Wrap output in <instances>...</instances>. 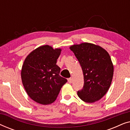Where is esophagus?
Returning a JSON list of instances; mask_svg holds the SVG:
<instances>
[{"instance_id":"esophagus-1","label":"esophagus","mask_w":130,"mask_h":130,"mask_svg":"<svg viewBox=\"0 0 130 130\" xmlns=\"http://www.w3.org/2000/svg\"><path fill=\"white\" fill-rule=\"evenodd\" d=\"M68 82L69 83H72L73 82V79H72V78H69V79H68Z\"/></svg>"}]
</instances>
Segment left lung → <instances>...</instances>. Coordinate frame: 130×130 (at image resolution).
<instances>
[{
  "mask_svg": "<svg viewBox=\"0 0 130 130\" xmlns=\"http://www.w3.org/2000/svg\"><path fill=\"white\" fill-rule=\"evenodd\" d=\"M70 49L79 61L84 77L78 96L88 103L99 101L106 93L112 80L113 66L109 54L100 46L88 42L74 44Z\"/></svg>",
  "mask_w": 130,
  "mask_h": 130,
  "instance_id": "1",
  "label": "left lung"
}]
</instances>
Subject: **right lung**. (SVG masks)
<instances>
[{"instance_id": "right-lung-1", "label": "right lung", "mask_w": 130, "mask_h": 130, "mask_svg": "<svg viewBox=\"0 0 130 130\" xmlns=\"http://www.w3.org/2000/svg\"><path fill=\"white\" fill-rule=\"evenodd\" d=\"M61 49L41 46L26 57L21 70V79L26 93L38 104L54 102L67 80L60 76V68L56 64Z\"/></svg>"}]
</instances>
